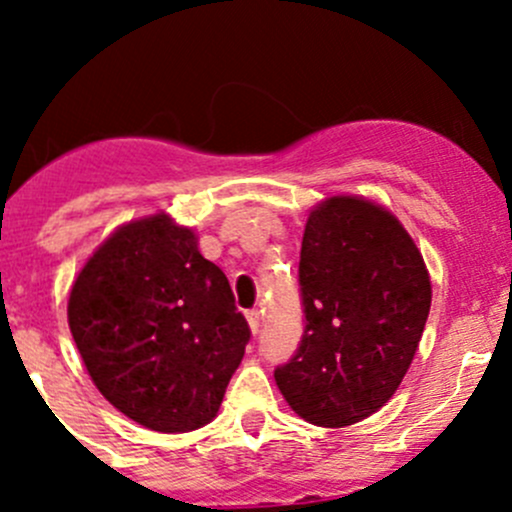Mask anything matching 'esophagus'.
Segmentation results:
<instances>
[{
  "label": "esophagus",
  "instance_id": "1",
  "mask_svg": "<svg viewBox=\"0 0 512 512\" xmlns=\"http://www.w3.org/2000/svg\"><path fill=\"white\" fill-rule=\"evenodd\" d=\"M245 317H247V324H250L252 334L260 332V327H262V322H260V312H257V309H247Z\"/></svg>",
  "mask_w": 512,
  "mask_h": 512
}]
</instances>
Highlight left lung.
I'll return each mask as SVG.
<instances>
[{
    "label": "left lung",
    "mask_w": 512,
    "mask_h": 512,
    "mask_svg": "<svg viewBox=\"0 0 512 512\" xmlns=\"http://www.w3.org/2000/svg\"><path fill=\"white\" fill-rule=\"evenodd\" d=\"M302 344L275 369L289 409L324 428L376 414L404 381L431 309V277L394 213L359 195L309 210L299 255Z\"/></svg>",
    "instance_id": "obj_1"
}]
</instances>
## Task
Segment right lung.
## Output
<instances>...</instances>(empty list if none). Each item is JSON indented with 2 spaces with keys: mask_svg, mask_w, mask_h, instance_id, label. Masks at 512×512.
Segmentation results:
<instances>
[{
  "mask_svg": "<svg viewBox=\"0 0 512 512\" xmlns=\"http://www.w3.org/2000/svg\"><path fill=\"white\" fill-rule=\"evenodd\" d=\"M66 312L103 399L160 433L218 416L250 339L225 272L168 213L116 227L76 275Z\"/></svg>",
  "mask_w": 512,
  "mask_h": 512,
  "instance_id": "1",
  "label": "right lung"
}]
</instances>
